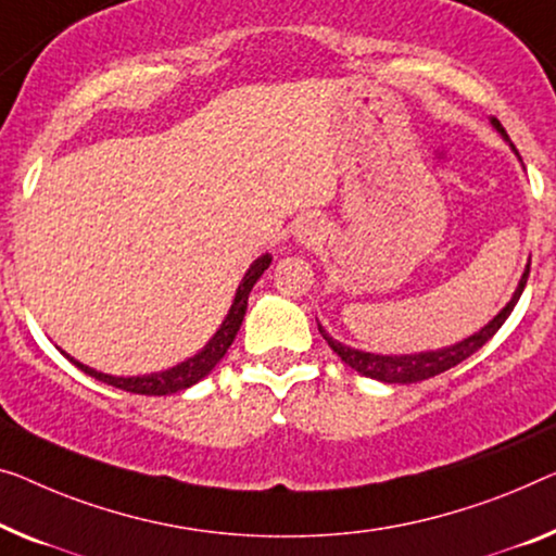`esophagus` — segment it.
<instances>
[{"mask_svg":"<svg viewBox=\"0 0 556 556\" xmlns=\"http://www.w3.org/2000/svg\"><path fill=\"white\" fill-rule=\"evenodd\" d=\"M296 239L304 244H317L321 239V227L314 219H304L296 225Z\"/></svg>","mask_w":556,"mask_h":556,"instance_id":"esophagus-1","label":"esophagus"}]
</instances>
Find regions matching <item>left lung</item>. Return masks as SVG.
Returning <instances> with one entry per match:
<instances>
[{
	"label": "left lung",
	"mask_w": 556,
	"mask_h": 556,
	"mask_svg": "<svg viewBox=\"0 0 556 556\" xmlns=\"http://www.w3.org/2000/svg\"><path fill=\"white\" fill-rule=\"evenodd\" d=\"M492 127L500 131L504 137V142H509L507 131L500 124V119H490ZM511 152L517 154V160L521 162V156L517 152V147L509 142ZM529 264L525 267V275H521L519 285L515 289V294H511V300L502 306V312L496 314L494 319L486 321V325L475 331V334L464 337L462 342L457 344H450V346H442V350H429V352H417V354H371V352H362V350H354V346H346L342 342H337L334 337L327 334V329L319 325V334L327 339V344L334 350L346 367H352L354 371H359V375L369 377V379H379V382L384 384H412V382H421V379H429V377H437L442 375V371L457 367L459 362H464L467 357H471L477 350H482V346L490 342V339L496 334V329H500L507 317L515 309V304L519 302L521 292H525V285H527V277H529Z\"/></svg>",
	"instance_id": "8db88e82"
}]
</instances>
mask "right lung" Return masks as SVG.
I'll return each instance as SVG.
<instances>
[{
    "label": "right lung",
    "mask_w": 556,
    "mask_h": 556,
    "mask_svg": "<svg viewBox=\"0 0 556 556\" xmlns=\"http://www.w3.org/2000/svg\"><path fill=\"white\" fill-rule=\"evenodd\" d=\"M269 264H271V254H262L260 260L252 262V267L247 269V275L242 277V281H239V287L235 292V302H231L225 321H222L219 329L214 331V337L202 346V350L194 354V357L179 362L177 367L152 371V375L114 377V375H104V371H97L92 367H87V364H81L74 357H70L66 352H62V354L74 364V367L85 371V375L94 377L104 384L124 389V392L147 394V396H162V394L181 392V389L192 387V384L199 382V379H204L214 367H217V362L225 357L231 342H235L239 327H242V319H244V312H247V302H250L252 287L256 285V279L264 275V269H269Z\"/></svg>",
    "instance_id": "right-lung-1"
}]
</instances>
